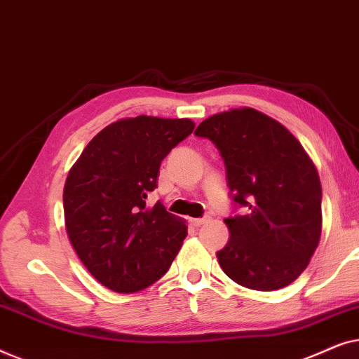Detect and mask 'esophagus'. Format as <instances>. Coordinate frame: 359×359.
Here are the masks:
<instances>
[{
    "instance_id": "esophagus-1",
    "label": "esophagus",
    "mask_w": 359,
    "mask_h": 359,
    "mask_svg": "<svg viewBox=\"0 0 359 359\" xmlns=\"http://www.w3.org/2000/svg\"><path fill=\"white\" fill-rule=\"evenodd\" d=\"M209 220V217H203V219H189V222H191V225H194V227H199V225H203V224H205Z\"/></svg>"
}]
</instances>
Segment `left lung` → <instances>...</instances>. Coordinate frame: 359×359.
I'll return each instance as SVG.
<instances>
[{
  "label": "left lung",
  "instance_id": "left-lung-1",
  "mask_svg": "<svg viewBox=\"0 0 359 359\" xmlns=\"http://www.w3.org/2000/svg\"><path fill=\"white\" fill-rule=\"evenodd\" d=\"M217 147L233 203L229 243L217 252L240 286L276 291L301 276L322 233V186L316 165L283 124L252 107L219 112L194 132Z\"/></svg>",
  "mask_w": 359,
  "mask_h": 359
}]
</instances>
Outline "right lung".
<instances>
[{"label": "right lung", "mask_w": 359, "mask_h": 359, "mask_svg": "<svg viewBox=\"0 0 359 359\" xmlns=\"http://www.w3.org/2000/svg\"><path fill=\"white\" fill-rule=\"evenodd\" d=\"M194 130L189 119L137 116L104 127L81 151L63 188L68 238L102 286L137 292L168 271L188 235L161 203L147 208L161 160Z\"/></svg>", "instance_id": "add662e5"}]
</instances>
